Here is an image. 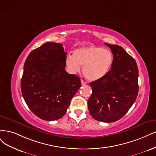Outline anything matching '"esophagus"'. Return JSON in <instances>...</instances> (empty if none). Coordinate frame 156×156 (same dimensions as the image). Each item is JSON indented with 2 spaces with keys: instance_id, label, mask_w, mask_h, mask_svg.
<instances>
[{
  "instance_id": "obj_1",
  "label": "esophagus",
  "mask_w": 156,
  "mask_h": 156,
  "mask_svg": "<svg viewBox=\"0 0 156 156\" xmlns=\"http://www.w3.org/2000/svg\"><path fill=\"white\" fill-rule=\"evenodd\" d=\"M81 83H82V85H85L87 84V82H85L84 80H81Z\"/></svg>"
}]
</instances>
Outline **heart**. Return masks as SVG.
Here are the masks:
<instances>
[{
	"mask_svg": "<svg viewBox=\"0 0 156 156\" xmlns=\"http://www.w3.org/2000/svg\"><path fill=\"white\" fill-rule=\"evenodd\" d=\"M113 54L111 51L100 47H82L69 54L65 63L69 73L75 74L80 71L89 81H97L106 76L113 63Z\"/></svg>",
	"mask_w": 156,
	"mask_h": 156,
	"instance_id": "obj_1",
	"label": "heart"
}]
</instances>
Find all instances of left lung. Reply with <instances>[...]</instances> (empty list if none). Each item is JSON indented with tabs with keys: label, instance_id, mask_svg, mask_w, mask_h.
I'll return each instance as SVG.
<instances>
[{
	"label": "left lung",
	"instance_id": "left-lung-1",
	"mask_svg": "<svg viewBox=\"0 0 156 156\" xmlns=\"http://www.w3.org/2000/svg\"><path fill=\"white\" fill-rule=\"evenodd\" d=\"M113 54V63L106 76L89 83L92 94L87 102L91 117L104 122L121 119L132 106L139 91L135 60L119 45L105 43Z\"/></svg>",
	"mask_w": 156,
	"mask_h": 156
}]
</instances>
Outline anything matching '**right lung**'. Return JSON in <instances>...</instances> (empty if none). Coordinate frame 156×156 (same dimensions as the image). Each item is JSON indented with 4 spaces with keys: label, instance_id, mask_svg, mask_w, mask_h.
Masks as SVG:
<instances>
[{
    "label": "right lung",
    "instance_id": "right-lung-1",
    "mask_svg": "<svg viewBox=\"0 0 156 156\" xmlns=\"http://www.w3.org/2000/svg\"><path fill=\"white\" fill-rule=\"evenodd\" d=\"M67 53L60 43H44L29 54L24 65L21 89L32 113L48 121L64 116L81 87L80 78L65 71Z\"/></svg>",
    "mask_w": 156,
    "mask_h": 156
}]
</instances>
